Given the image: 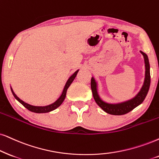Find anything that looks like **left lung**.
<instances>
[{"instance_id":"1","label":"left lung","mask_w":159,"mask_h":159,"mask_svg":"<svg viewBox=\"0 0 159 159\" xmlns=\"http://www.w3.org/2000/svg\"><path fill=\"white\" fill-rule=\"evenodd\" d=\"M141 53L143 55L144 59V64H145V78H144V84L142 86V89L132 99L127 101L122 102L120 103L111 104L106 103L100 99L98 93L97 89V83L94 78L91 79V89L93 94L94 99L95 100L96 103L100 106L104 111L106 113L112 114V115H122L130 112V111L135 108L136 106L140 105L144 101V98H146L148 90H149L150 85V64L148 57L146 53H143L142 51Z\"/></svg>"}]
</instances>
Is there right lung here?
<instances>
[{
	"instance_id": "add662e5",
	"label": "right lung",
	"mask_w": 159,
	"mask_h": 159,
	"mask_svg": "<svg viewBox=\"0 0 159 159\" xmlns=\"http://www.w3.org/2000/svg\"><path fill=\"white\" fill-rule=\"evenodd\" d=\"M78 70L77 71L75 72L73 75L70 76L69 79L67 80V83H66L65 86V88H64L63 89V92H62V94H61V96H60L59 99L56 100V102H54L53 103L51 104V105H48V106H31L30 105V104H28L25 103V102L23 101V100L20 99L19 98L17 97V95H16L15 92H13L12 89L11 88V92H12L14 97H15L16 99H17L18 101L22 105H23L24 107L27 108L28 110H29V111H31L32 112H34V113H47V112H49V111H53V110L56 109V108H58L59 106H61V104L63 103V101L65 100V97H66V94H67V90L68 88H69V86H70V84H72V82L73 81V80L75 79V78L76 77V75H77Z\"/></svg>"
}]
</instances>
